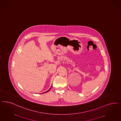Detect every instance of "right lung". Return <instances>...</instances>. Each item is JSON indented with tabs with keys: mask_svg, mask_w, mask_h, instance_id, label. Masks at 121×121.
Wrapping results in <instances>:
<instances>
[{
	"mask_svg": "<svg viewBox=\"0 0 121 121\" xmlns=\"http://www.w3.org/2000/svg\"><path fill=\"white\" fill-rule=\"evenodd\" d=\"M51 87H52V86H51V88H50V89H49V90H48V91H46V92H44V93H43V94H44V93H47V92H48V91H49V90H50V89H51Z\"/></svg>",
	"mask_w": 121,
	"mask_h": 121,
	"instance_id": "add662e5",
	"label": "right lung"
}]
</instances>
